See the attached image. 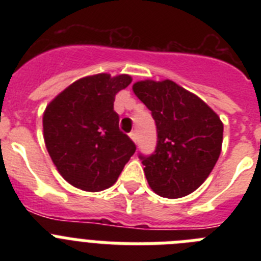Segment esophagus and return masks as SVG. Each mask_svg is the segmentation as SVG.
I'll return each instance as SVG.
<instances>
[{"label":"esophagus","instance_id":"esophagus-1","mask_svg":"<svg viewBox=\"0 0 261 261\" xmlns=\"http://www.w3.org/2000/svg\"><path fill=\"white\" fill-rule=\"evenodd\" d=\"M129 137L132 138V141L135 142V144H136V142H137V133H136V132L130 133V135H129Z\"/></svg>","mask_w":261,"mask_h":261}]
</instances>
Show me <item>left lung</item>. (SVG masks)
<instances>
[{
  "mask_svg": "<svg viewBox=\"0 0 261 261\" xmlns=\"http://www.w3.org/2000/svg\"><path fill=\"white\" fill-rule=\"evenodd\" d=\"M132 89L151 111L158 133L154 154L140 155L147 183L167 199L190 195L204 183L220 158V116L174 81H138Z\"/></svg>",
  "mask_w": 261,
  "mask_h": 261,
  "instance_id": "left-lung-1",
  "label": "left lung"
}]
</instances>
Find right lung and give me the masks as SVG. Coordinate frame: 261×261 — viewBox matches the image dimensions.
Wrapping results in <instances>:
<instances>
[{
	"label": "right lung",
	"mask_w": 261,
	"mask_h": 261,
	"mask_svg": "<svg viewBox=\"0 0 261 261\" xmlns=\"http://www.w3.org/2000/svg\"><path fill=\"white\" fill-rule=\"evenodd\" d=\"M132 82L107 73L75 81L52 99L43 115L48 154L64 179L78 190L99 192L116 183L136 145L119 129L115 96Z\"/></svg>",
	"instance_id": "add662e5"
}]
</instances>
